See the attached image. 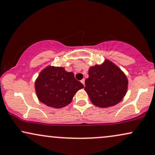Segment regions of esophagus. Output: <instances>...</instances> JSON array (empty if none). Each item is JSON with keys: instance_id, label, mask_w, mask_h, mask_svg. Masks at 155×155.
I'll return each mask as SVG.
<instances>
[{"instance_id": "1", "label": "esophagus", "mask_w": 155, "mask_h": 155, "mask_svg": "<svg viewBox=\"0 0 155 155\" xmlns=\"http://www.w3.org/2000/svg\"><path fill=\"white\" fill-rule=\"evenodd\" d=\"M81 82L82 83H83V85H85V79H83V80H81Z\"/></svg>"}]
</instances>
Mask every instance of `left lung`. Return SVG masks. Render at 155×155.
I'll return each instance as SVG.
<instances>
[{"instance_id":"1","label":"left lung","mask_w":155,"mask_h":155,"mask_svg":"<svg viewBox=\"0 0 155 155\" xmlns=\"http://www.w3.org/2000/svg\"><path fill=\"white\" fill-rule=\"evenodd\" d=\"M88 74L89 78L85 81V91L95 106L102 108L115 106L126 95L127 78L109 60L101 65L91 67Z\"/></svg>"}]
</instances>
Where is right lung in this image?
I'll use <instances>...</instances> for the list:
<instances>
[{"label":"right lung","mask_w":155,"mask_h":155,"mask_svg":"<svg viewBox=\"0 0 155 155\" xmlns=\"http://www.w3.org/2000/svg\"><path fill=\"white\" fill-rule=\"evenodd\" d=\"M84 87L73 72L64 68L47 67L39 74L35 89L39 100L49 107L60 108L71 103L78 90Z\"/></svg>","instance_id":"right-lung-1"}]
</instances>
